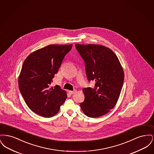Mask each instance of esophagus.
I'll return each mask as SVG.
<instances>
[{"label":"esophagus","instance_id":"esophagus-1","mask_svg":"<svg viewBox=\"0 0 154 154\" xmlns=\"http://www.w3.org/2000/svg\"><path fill=\"white\" fill-rule=\"evenodd\" d=\"M69 94H70L72 95V94H74V93H75V92H76V90H74V91H69Z\"/></svg>","mask_w":154,"mask_h":154}]
</instances>
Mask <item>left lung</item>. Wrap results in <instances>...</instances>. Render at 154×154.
Segmentation results:
<instances>
[{"mask_svg": "<svg viewBox=\"0 0 154 154\" xmlns=\"http://www.w3.org/2000/svg\"><path fill=\"white\" fill-rule=\"evenodd\" d=\"M75 46L85 62L88 81L95 82L93 88L82 89L85 99L81 109L87 117H100L117 102L124 81L123 69L117 55L107 47L96 44Z\"/></svg>", "mask_w": 154, "mask_h": 154, "instance_id": "1", "label": "left lung"}]
</instances>
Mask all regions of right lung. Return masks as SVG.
I'll return each instance as SVG.
<instances>
[{
    "mask_svg": "<svg viewBox=\"0 0 154 154\" xmlns=\"http://www.w3.org/2000/svg\"><path fill=\"white\" fill-rule=\"evenodd\" d=\"M72 44H51L36 50L26 58L18 79L19 89L30 110L45 118L52 117L67 98L66 91L50 85Z\"/></svg>",
    "mask_w": 154,
    "mask_h": 154,
    "instance_id": "1",
    "label": "right lung"
}]
</instances>
